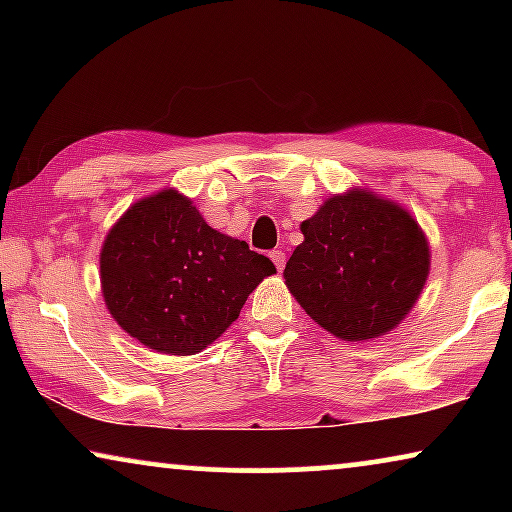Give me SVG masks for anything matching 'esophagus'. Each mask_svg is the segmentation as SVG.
I'll list each match as a JSON object with an SVG mask.
<instances>
[{
  "instance_id": "esophagus-1",
  "label": "esophagus",
  "mask_w": 512,
  "mask_h": 512,
  "mask_svg": "<svg viewBox=\"0 0 512 512\" xmlns=\"http://www.w3.org/2000/svg\"><path fill=\"white\" fill-rule=\"evenodd\" d=\"M270 258H272V263L277 265V270L282 272L284 270V265H286V254L282 249H275V251H270Z\"/></svg>"
}]
</instances>
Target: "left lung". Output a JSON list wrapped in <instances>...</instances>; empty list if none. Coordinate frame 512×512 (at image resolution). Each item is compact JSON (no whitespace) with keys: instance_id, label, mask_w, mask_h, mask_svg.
Returning a JSON list of instances; mask_svg holds the SVG:
<instances>
[{"instance_id":"8db88e82","label":"left lung","mask_w":512,"mask_h":512,"mask_svg":"<svg viewBox=\"0 0 512 512\" xmlns=\"http://www.w3.org/2000/svg\"><path fill=\"white\" fill-rule=\"evenodd\" d=\"M305 240L284 279L300 307L335 338H380L417 303L431 268L419 223L366 188L331 195L300 223Z\"/></svg>"}]
</instances>
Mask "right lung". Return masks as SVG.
<instances>
[{
  "mask_svg": "<svg viewBox=\"0 0 512 512\" xmlns=\"http://www.w3.org/2000/svg\"><path fill=\"white\" fill-rule=\"evenodd\" d=\"M275 272L268 256L207 226L174 188L137 200L111 226L100 254L102 296L116 324L174 356L212 345Z\"/></svg>",
  "mask_w": 512,
  "mask_h": 512,
  "instance_id": "obj_1",
  "label": "right lung"
}]
</instances>
